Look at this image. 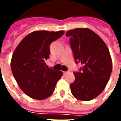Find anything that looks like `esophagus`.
Returning <instances> with one entry per match:
<instances>
[{"mask_svg":"<svg viewBox=\"0 0 121 121\" xmlns=\"http://www.w3.org/2000/svg\"><path fill=\"white\" fill-rule=\"evenodd\" d=\"M69 73V71H66V72H63V74H66Z\"/></svg>","mask_w":121,"mask_h":121,"instance_id":"1","label":"esophagus"}]
</instances>
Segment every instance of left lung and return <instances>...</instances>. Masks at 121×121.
I'll list each match as a JSON object with an SVG mask.
<instances>
[{"label": "left lung", "instance_id": "obj_1", "mask_svg": "<svg viewBox=\"0 0 121 121\" xmlns=\"http://www.w3.org/2000/svg\"><path fill=\"white\" fill-rule=\"evenodd\" d=\"M76 63L83 65L82 72L74 73L75 80L70 85L71 93L82 101L93 100L103 91L112 71L109 49L99 35L87 28H75L66 33Z\"/></svg>", "mask_w": 121, "mask_h": 121}]
</instances>
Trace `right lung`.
<instances>
[{"mask_svg":"<svg viewBox=\"0 0 121 121\" xmlns=\"http://www.w3.org/2000/svg\"><path fill=\"white\" fill-rule=\"evenodd\" d=\"M64 31H34L28 34L14 50L11 69L17 84L26 95L36 100L49 97L63 73L48 68L50 45Z\"/></svg>","mask_w":121,"mask_h":121,"instance_id":"1","label":"right lung"}]
</instances>
